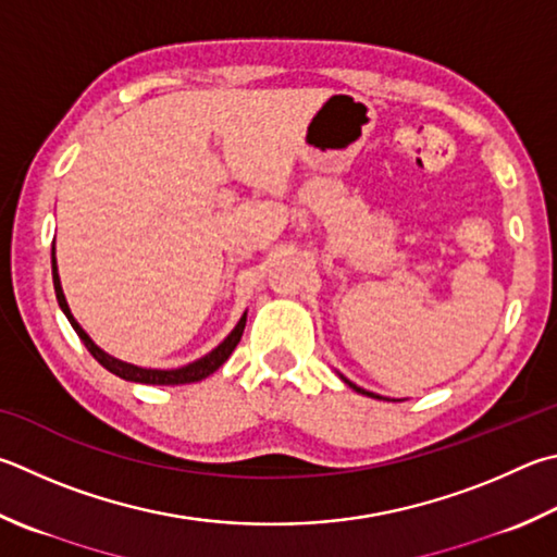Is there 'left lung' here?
I'll list each match as a JSON object with an SVG mask.
<instances>
[{"mask_svg": "<svg viewBox=\"0 0 557 557\" xmlns=\"http://www.w3.org/2000/svg\"><path fill=\"white\" fill-rule=\"evenodd\" d=\"M343 382H346L348 384V387H352V389H356V392H360V394H368V397H375V399H382V397H377V394H372V392H368V389H360L358 387V384H352L350 380H346V377H343Z\"/></svg>", "mask_w": 557, "mask_h": 557, "instance_id": "left-lung-1", "label": "left lung"}]
</instances>
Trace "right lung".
Masks as SVG:
<instances>
[{"instance_id": "right-lung-1", "label": "right lung", "mask_w": 557, "mask_h": 557, "mask_svg": "<svg viewBox=\"0 0 557 557\" xmlns=\"http://www.w3.org/2000/svg\"><path fill=\"white\" fill-rule=\"evenodd\" d=\"M50 260H53V287H55V297H58V305L60 309L65 311L67 321L73 323L75 333L79 336V341L85 343V348L92 352L95 360L99 362V366H104L109 372H114L116 377L121 380H128V382H140V384H189V382H199L209 377L211 372H216L224 362L228 360L231 352H234V348L238 346L240 336H244V329H246V313L240 317V321L236 323V329L228 333V336L219 343V346L207 352L205 358H199L195 362H189V366L185 368H175V370H150V368H138V366H131V362H124L119 360L114 356H109V352H104L99 346H95V341L87 336V333L83 331V326L75 321L73 313H70V307L65 301V295H63V287H60V277H58V265H55V248L53 252H50Z\"/></svg>"}]
</instances>
